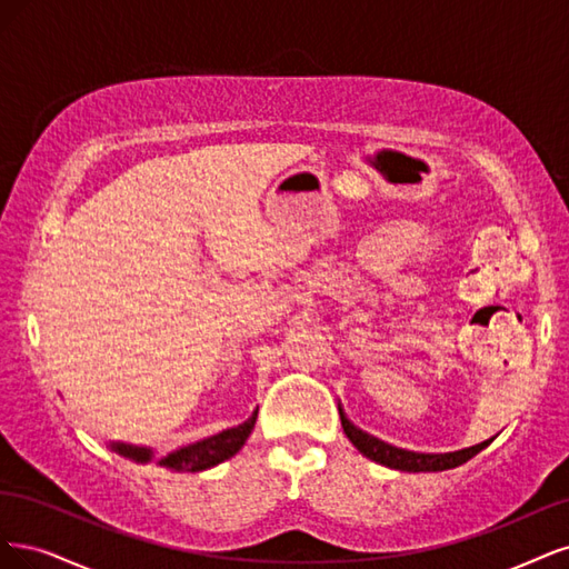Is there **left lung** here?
Returning a JSON list of instances; mask_svg holds the SVG:
<instances>
[{"label": "left lung", "mask_w": 569, "mask_h": 569, "mask_svg": "<svg viewBox=\"0 0 569 569\" xmlns=\"http://www.w3.org/2000/svg\"><path fill=\"white\" fill-rule=\"evenodd\" d=\"M340 420H342L345 435L350 437V442L366 458H371V461L382 463L388 468H395V470H407V472H437V470L456 468V466L470 461L475 453H480L485 447H489L491 439H493L491 437L482 445H475V447L453 451V453H416V451H405V449H397L392 445H385V442H380V439L361 432L359 428H355L350 423V420H347V416L342 411H340Z\"/></svg>", "instance_id": "8db88e82"}]
</instances>
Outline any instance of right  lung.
I'll return each instance as SVG.
<instances>
[{
  "label": "right lung",
  "instance_id": "add662e5",
  "mask_svg": "<svg viewBox=\"0 0 569 569\" xmlns=\"http://www.w3.org/2000/svg\"><path fill=\"white\" fill-rule=\"evenodd\" d=\"M254 420H258V411H252V416L241 426L229 428V430L219 432L214 437L203 439V442H196L191 447H184V449H179L170 456L160 458V466L168 468V470H174V472H198V470H206V468L222 463L246 445L248 435L254 428ZM113 449L120 451L122 456L134 458V461H141V463L151 461V458H153V451L143 449V447L113 445Z\"/></svg>",
  "mask_w": 569,
  "mask_h": 569
}]
</instances>
